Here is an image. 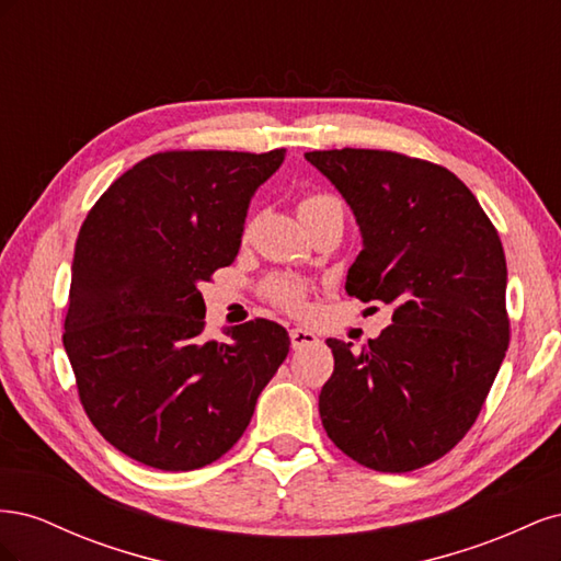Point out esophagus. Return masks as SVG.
<instances>
[{"instance_id": "34e87169", "label": "esophagus", "mask_w": 561, "mask_h": 561, "mask_svg": "<svg viewBox=\"0 0 561 561\" xmlns=\"http://www.w3.org/2000/svg\"><path fill=\"white\" fill-rule=\"evenodd\" d=\"M290 342L295 351H301L304 346H313L318 344V336L311 330H304V328H293L290 330Z\"/></svg>"}]
</instances>
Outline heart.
Wrapping results in <instances>:
<instances>
[{
	"mask_svg": "<svg viewBox=\"0 0 561 561\" xmlns=\"http://www.w3.org/2000/svg\"><path fill=\"white\" fill-rule=\"evenodd\" d=\"M320 215H344L342 201L332 194H325V192H311L299 201V217L304 219V222H307V219L320 217ZM250 229H252V219H248L245 222L243 236H248ZM266 293L276 304H280V307L290 309V311H301L304 307H307V290H304V285L297 280L274 278V280H268Z\"/></svg>",
	"mask_w": 561,
	"mask_h": 561,
	"instance_id": "heart-1",
	"label": "heart"
}]
</instances>
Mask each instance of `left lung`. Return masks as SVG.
Instances as JSON below:
<instances>
[{"label":"left lung","mask_w":561,"mask_h":561,"mask_svg":"<svg viewBox=\"0 0 561 561\" xmlns=\"http://www.w3.org/2000/svg\"><path fill=\"white\" fill-rule=\"evenodd\" d=\"M351 206L363 250L346 293L393 307L363 351L328 339L318 410L353 461L410 472L461 443L511 342L499 231L447 168L381 149L307 151Z\"/></svg>","instance_id":"8db88e82"}]
</instances>
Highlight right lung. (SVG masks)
<instances>
[{
  "label": "right lung",
  "mask_w": 561,
  "mask_h": 561,
  "mask_svg": "<svg viewBox=\"0 0 561 561\" xmlns=\"http://www.w3.org/2000/svg\"><path fill=\"white\" fill-rule=\"evenodd\" d=\"M285 149L159 151L98 198L79 231L62 344L112 447L159 470L225 456L290 351L274 320L206 334L198 285L241 248L250 198Z\"/></svg>",
  "instance_id": "add662e5"
}]
</instances>
